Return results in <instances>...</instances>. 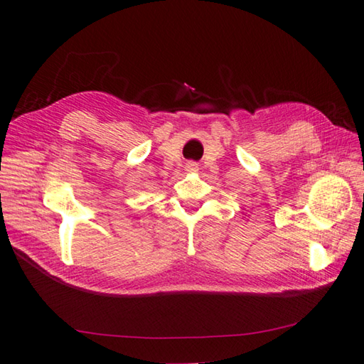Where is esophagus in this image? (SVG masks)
Returning <instances> with one entry per match:
<instances>
[{"instance_id":"1","label":"esophagus","mask_w":364,"mask_h":364,"mask_svg":"<svg viewBox=\"0 0 364 364\" xmlns=\"http://www.w3.org/2000/svg\"><path fill=\"white\" fill-rule=\"evenodd\" d=\"M186 170H188V172H191V173H196L197 170H198V166H197L196 162H188L186 164Z\"/></svg>"}]
</instances>
